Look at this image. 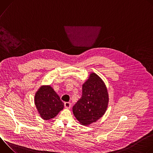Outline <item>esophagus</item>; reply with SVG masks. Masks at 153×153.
I'll return each instance as SVG.
<instances>
[{"instance_id":"esophagus-1","label":"esophagus","mask_w":153,"mask_h":153,"mask_svg":"<svg viewBox=\"0 0 153 153\" xmlns=\"http://www.w3.org/2000/svg\"><path fill=\"white\" fill-rule=\"evenodd\" d=\"M64 106L66 108H70L71 107V103L70 102H65Z\"/></svg>"}]
</instances>
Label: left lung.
<instances>
[{"label": "left lung", "instance_id": "obj_1", "mask_svg": "<svg viewBox=\"0 0 153 153\" xmlns=\"http://www.w3.org/2000/svg\"><path fill=\"white\" fill-rule=\"evenodd\" d=\"M108 101L104 82L99 76L92 73L82 85V95L73 107V114L82 125L88 126L103 116Z\"/></svg>", "mask_w": 153, "mask_h": 153}]
</instances>
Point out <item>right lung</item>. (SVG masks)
<instances>
[{
  "label": "right lung",
  "mask_w": 153,
  "mask_h": 153,
  "mask_svg": "<svg viewBox=\"0 0 153 153\" xmlns=\"http://www.w3.org/2000/svg\"><path fill=\"white\" fill-rule=\"evenodd\" d=\"M34 103L40 117L50 120L63 110L64 103L50 85H43L36 92Z\"/></svg>",
  "instance_id": "1"
}]
</instances>
